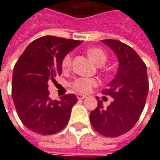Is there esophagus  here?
<instances>
[{"mask_svg":"<svg viewBox=\"0 0 160 160\" xmlns=\"http://www.w3.org/2000/svg\"><path fill=\"white\" fill-rule=\"evenodd\" d=\"M87 97L86 95H82V94H80V93H78V95H77V98H78V99H83V98H85Z\"/></svg>","mask_w":160,"mask_h":160,"instance_id":"1","label":"esophagus"}]
</instances>
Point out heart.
I'll return each instance as SVG.
<instances>
[{"label": "heart", "mask_w": 160, "mask_h": 160, "mask_svg": "<svg viewBox=\"0 0 160 160\" xmlns=\"http://www.w3.org/2000/svg\"><path fill=\"white\" fill-rule=\"evenodd\" d=\"M87 54L92 62H94L96 65H103L106 62L107 56L106 53L100 48L92 47L89 48L87 50ZM72 63V55L67 54L65 56L62 62V67L64 70H67L71 67ZM98 85V82L93 78H78L72 82V87L77 92L81 93H89L93 87Z\"/></svg>", "instance_id": "heart-1"}]
</instances>
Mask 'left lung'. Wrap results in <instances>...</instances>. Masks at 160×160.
Returning a JSON list of instances; mask_svg holds the SVG:
<instances>
[{"instance_id": "obj_1", "label": "left lung", "mask_w": 160, "mask_h": 160, "mask_svg": "<svg viewBox=\"0 0 160 160\" xmlns=\"http://www.w3.org/2000/svg\"><path fill=\"white\" fill-rule=\"evenodd\" d=\"M102 42L116 53L119 68L115 78L102 91L114 101L104 108L97 97L98 106L90 113V121L101 135L116 138L130 131L143 110L148 93L147 67L129 45L115 39Z\"/></svg>"}]
</instances>
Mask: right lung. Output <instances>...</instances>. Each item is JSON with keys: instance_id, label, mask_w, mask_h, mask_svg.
Listing matches in <instances>:
<instances>
[{"instance_id": "1", "label": "right lung", "mask_w": 160, "mask_h": 160, "mask_svg": "<svg viewBox=\"0 0 160 160\" xmlns=\"http://www.w3.org/2000/svg\"><path fill=\"white\" fill-rule=\"evenodd\" d=\"M81 40L44 36L33 40L14 66L12 96L22 124L41 135L62 131L68 123L75 94L62 96L61 100L50 98L48 82L62 74V62Z\"/></svg>"}]
</instances>
